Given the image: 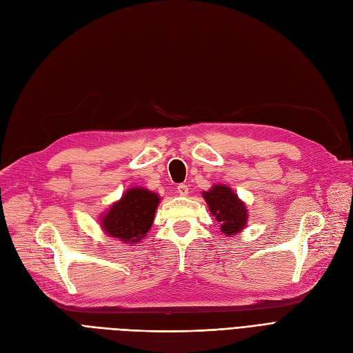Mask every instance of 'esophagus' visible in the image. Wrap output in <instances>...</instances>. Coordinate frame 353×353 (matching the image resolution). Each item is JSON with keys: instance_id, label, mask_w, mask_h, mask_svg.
<instances>
[{"instance_id": "1", "label": "esophagus", "mask_w": 353, "mask_h": 353, "mask_svg": "<svg viewBox=\"0 0 353 353\" xmlns=\"http://www.w3.org/2000/svg\"><path fill=\"white\" fill-rule=\"evenodd\" d=\"M176 189H177V193H179L180 196H188V193H189V188H188V185L181 183V185H179Z\"/></svg>"}]
</instances>
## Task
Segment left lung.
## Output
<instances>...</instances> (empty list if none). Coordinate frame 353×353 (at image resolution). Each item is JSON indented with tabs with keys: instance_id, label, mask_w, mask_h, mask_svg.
<instances>
[{
	"instance_id": "1",
	"label": "left lung",
	"mask_w": 353,
	"mask_h": 353,
	"mask_svg": "<svg viewBox=\"0 0 353 353\" xmlns=\"http://www.w3.org/2000/svg\"><path fill=\"white\" fill-rule=\"evenodd\" d=\"M211 214L221 227V232L233 236L242 232L248 221V210L236 193L224 185H214L208 192L202 193Z\"/></svg>"
}]
</instances>
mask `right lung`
<instances>
[{"label": "right lung", "mask_w": 353, "mask_h": 353, "mask_svg": "<svg viewBox=\"0 0 353 353\" xmlns=\"http://www.w3.org/2000/svg\"><path fill=\"white\" fill-rule=\"evenodd\" d=\"M158 203L160 196L157 193L145 188H132L102 215V230L123 243L141 242L151 229Z\"/></svg>", "instance_id": "obj_1"}]
</instances>
